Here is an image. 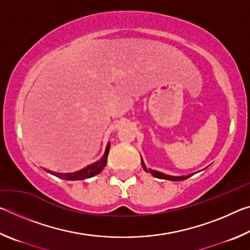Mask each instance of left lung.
I'll return each mask as SVG.
<instances>
[{
	"mask_svg": "<svg viewBox=\"0 0 250 250\" xmlns=\"http://www.w3.org/2000/svg\"><path fill=\"white\" fill-rule=\"evenodd\" d=\"M141 163H142L143 170L146 171V172H150L152 175L155 176V177H158V179H164V180H168V181L179 182V181H184V180L188 179V177L192 176V175H188V176H171V175H166V174H163V173H161V172L150 170V168H149V170H147L146 167V164H145V162H143V161H142V159H141Z\"/></svg>",
	"mask_w": 250,
	"mask_h": 250,
	"instance_id": "left-lung-1",
	"label": "left lung"
}]
</instances>
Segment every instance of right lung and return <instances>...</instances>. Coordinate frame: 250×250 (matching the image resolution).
Wrapping results in <instances>:
<instances>
[{
  "label": "right lung",
  "instance_id": "right-lung-1",
  "mask_svg": "<svg viewBox=\"0 0 250 250\" xmlns=\"http://www.w3.org/2000/svg\"><path fill=\"white\" fill-rule=\"evenodd\" d=\"M109 149H110V143H108L107 147H105V152L103 158H101L99 161H97L96 163L91 164V166L87 167L80 170L78 172L75 173H56V172H52V174L61 177V179L64 180H68V181H77V180H84L88 179V177L95 176L97 174L104 170V167L107 164V159H108V153H109ZM49 172V171H47Z\"/></svg>",
  "mask_w": 250,
  "mask_h": 250
}]
</instances>
